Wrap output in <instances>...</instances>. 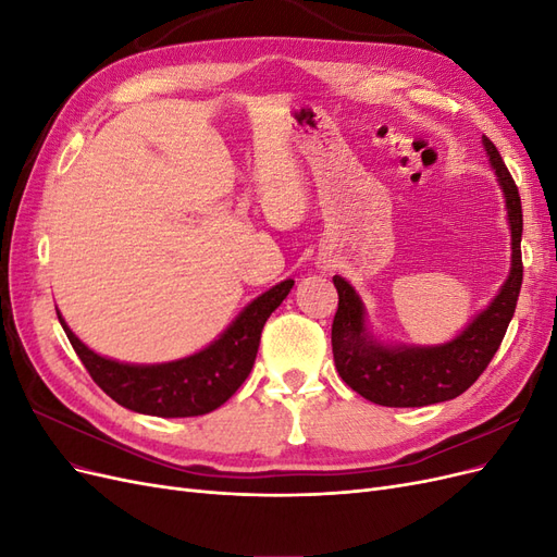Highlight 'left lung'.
<instances>
[{"label": "left lung", "instance_id": "obj_1", "mask_svg": "<svg viewBox=\"0 0 557 557\" xmlns=\"http://www.w3.org/2000/svg\"><path fill=\"white\" fill-rule=\"evenodd\" d=\"M481 141L507 205L511 267L491 305L471 318L460 334L436 346L383 342L369 330L364 301L356 288L342 276L332 278L339 293V309L332 323L336 372L352 391L381 407H428L462 395L493 360L513 318L522 283L520 197L495 144L487 137Z\"/></svg>", "mask_w": 557, "mask_h": 557}]
</instances>
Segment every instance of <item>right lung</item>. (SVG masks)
I'll list each match as a JSON object with an SVG mask.
<instances>
[{
  "instance_id": "add662e5",
  "label": "right lung",
  "mask_w": 557,
  "mask_h": 557,
  "mask_svg": "<svg viewBox=\"0 0 557 557\" xmlns=\"http://www.w3.org/2000/svg\"><path fill=\"white\" fill-rule=\"evenodd\" d=\"M293 285V278L276 283L244 307L218 339L172 362L134 364L99 356L70 330L60 311L58 318L92 381L121 407L158 418H188L218 409L239 391L256 362L267 318L281 307Z\"/></svg>"
}]
</instances>
